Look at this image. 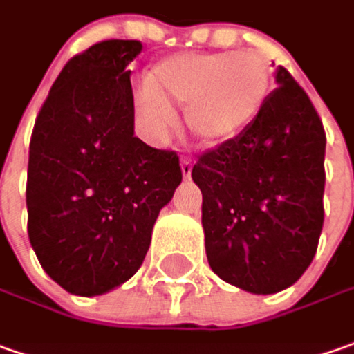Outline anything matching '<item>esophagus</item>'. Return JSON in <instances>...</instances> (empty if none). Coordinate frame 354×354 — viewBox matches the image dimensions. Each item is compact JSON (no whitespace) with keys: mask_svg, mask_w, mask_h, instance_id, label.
<instances>
[{"mask_svg":"<svg viewBox=\"0 0 354 354\" xmlns=\"http://www.w3.org/2000/svg\"><path fill=\"white\" fill-rule=\"evenodd\" d=\"M192 166H194V162L190 160V158H182V162H180V168H182V176H184V178L192 176Z\"/></svg>","mask_w":354,"mask_h":354,"instance_id":"esophagus-1","label":"esophagus"}]
</instances>
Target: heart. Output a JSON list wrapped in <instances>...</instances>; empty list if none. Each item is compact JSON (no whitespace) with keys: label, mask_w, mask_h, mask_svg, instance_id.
<instances>
[{"label":"heart","mask_w":354,"mask_h":354,"mask_svg":"<svg viewBox=\"0 0 354 354\" xmlns=\"http://www.w3.org/2000/svg\"><path fill=\"white\" fill-rule=\"evenodd\" d=\"M269 93V67L257 53H178L154 63L136 113L156 138L176 122L174 106H186V122L206 147H223L250 129Z\"/></svg>","instance_id":"1"}]
</instances>
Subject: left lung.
Instances as JSON below:
<instances>
[{"label": "left lung", "instance_id": "obj_1", "mask_svg": "<svg viewBox=\"0 0 354 354\" xmlns=\"http://www.w3.org/2000/svg\"><path fill=\"white\" fill-rule=\"evenodd\" d=\"M250 129L192 168L202 190L207 263L225 283L271 295L311 266L323 230L325 131L283 67Z\"/></svg>", "mask_w": 354, "mask_h": 354}]
</instances>
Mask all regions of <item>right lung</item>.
I'll return each instance as SVG.
<instances>
[{"mask_svg":"<svg viewBox=\"0 0 354 354\" xmlns=\"http://www.w3.org/2000/svg\"><path fill=\"white\" fill-rule=\"evenodd\" d=\"M140 41L75 55L39 111L27 168V232L45 273L95 297L145 261L160 209L182 182L176 152L134 136L129 65Z\"/></svg>","mask_w":354,"mask_h":354,"instance_id":"1","label":"right lung"}]
</instances>
